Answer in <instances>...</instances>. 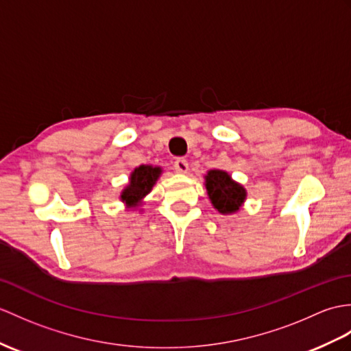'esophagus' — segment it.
<instances>
[{
	"label": "esophagus",
	"instance_id": "34e87169",
	"mask_svg": "<svg viewBox=\"0 0 351 351\" xmlns=\"http://www.w3.org/2000/svg\"><path fill=\"white\" fill-rule=\"evenodd\" d=\"M173 167H175L178 173H186V172H189V161H186L185 158H178L175 161Z\"/></svg>",
	"mask_w": 351,
	"mask_h": 351
}]
</instances>
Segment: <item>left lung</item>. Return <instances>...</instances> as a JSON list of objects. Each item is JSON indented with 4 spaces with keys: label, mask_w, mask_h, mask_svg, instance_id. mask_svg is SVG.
<instances>
[{
    "label": "left lung",
    "mask_w": 351,
    "mask_h": 351,
    "mask_svg": "<svg viewBox=\"0 0 351 351\" xmlns=\"http://www.w3.org/2000/svg\"><path fill=\"white\" fill-rule=\"evenodd\" d=\"M206 191L219 214H233L245 202L247 191L224 170H209L205 176Z\"/></svg>",
    "instance_id": "obj_1"
}]
</instances>
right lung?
I'll return each instance as SVG.
<instances>
[{
    "mask_svg": "<svg viewBox=\"0 0 351 351\" xmlns=\"http://www.w3.org/2000/svg\"><path fill=\"white\" fill-rule=\"evenodd\" d=\"M161 175V167L142 165L136 167L130 175V184L121 193V200L128 208L137 206L143 200L146 194H149L152 186L156 185L157 179Z\"/></svg>",
    "mask_w": 351,
    "mask_h": 351,
    "instance_id": "add662e5",
    "label": "right lung"
}]
</instances>
